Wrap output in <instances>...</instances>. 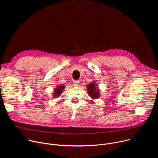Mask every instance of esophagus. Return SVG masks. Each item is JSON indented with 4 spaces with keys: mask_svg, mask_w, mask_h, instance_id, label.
<instances>
[{
    "mask_svg": "<svg viewBox=\"0 0 158 158\" xmlns=\"http://www.w3.org/2000/svg\"><path fill=\"white\" fill-rule=\"evenodd\" d=\"M73 83V85L74 86H78L79 84V81H74Z\"/></svg>",
    "mask_w": 158,
    "mask_h": 158,
    "instance_id": "obj_1",
    "label": "esophagus"
}]
</instances>
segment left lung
<instances>
[{
	"label": "left lung",
	"instance_id": "1",
	"mask_svg": "<svg viewBox=\"0 0 158 158\" xmlns=\"http://www.w3.org/2000/svg\"><path fill=\"white\" fill-rule=\"evenodd\" d=\"M96 85L95 82L90 83L87 85V92L88 94L92 98L95 99L99 97V90L96 87Z\"/></svg>",
	"mask_w": 158,
	"mask_h": 158
}]
</instances>
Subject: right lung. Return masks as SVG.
I'll list each match as a JSON object with an SVG mask.
<instances>
[{
    "label": "right lung",
    "instance_id": "1",
    "mask_svg": "<svg viewBox=\"0 0 158 158\" xmlns=\"http://www.w3.org/2000/svg\"><path fill=\"white\" fill-rule=\"evenodd\" d=\"M64 88V85H58L56 87V89L54 91V94H53V97H55V98L58 97L59 96H60V95L61 94L63 89Z\"/></svg>",
    "mask_w": 158,
    "mask_h": 158
}]
</instances>
